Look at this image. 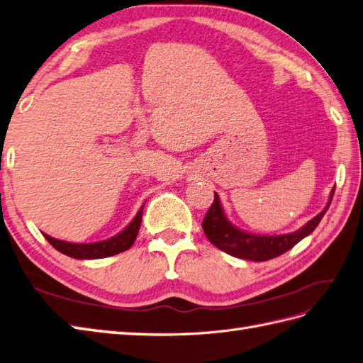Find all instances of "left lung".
<instances>
[{"instance_id":"obj_1","label":"left lung","mask_w":363,"mask_h":363,"mask_svg":"<svg viewBox=\"0 0 363 363\" xmlns=\"http://www.w3.org/2000/svg\"><path fill=\"white\" fill-rule=\"evenodd\" d=\"M334 196V189L331 191V196L326 206L320 214H317L313 220L303 226L297 229V231L291 234H281V235H257L242 231V229L235 228L225 216V211L222 208V203L217 194L214 192V203L206 212V217L203 220V231H205L208 240L217 246L218 250L225 251L226 254L238 257L243 260H254V262H264L274 257H279L284 252L289 251L294 245H297L302 238L311 234L317 225L320 223L325 212L328 211L331 200Z\"/></svg>"}]
</instances>
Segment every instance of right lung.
Masks as SVG:
<instances>
[{
  "label": "right lung",
  "instance_id": "1",
  "mask_svg": "<svg viewBox=\"0 0 363 363\" xmlns=\"http://www.w3.org/2000/svg\"><path fill=\"white\" fill-rule=\"evenodd\" d=\"M143 208H145V205L138 209L137 216L132 218V222L125 229H123L120 234L113 235L112 238H108V240L95 242V243H70V242H65V240H58V238H54L48 234H44V237H46V240L52 246H54L57 251L69 255V257L84 259V260L111 257V255L120 254L123 251L129 250L130 246L134 245L140 225H141Z\"/></svg>",
  "mask_w": 363,
  "mask_h": 363
}]
</instances>
